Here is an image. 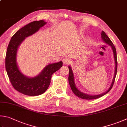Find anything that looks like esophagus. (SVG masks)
Returning a JSON list of instances; mask_svg holds the SVG:
<instances>
[{"label":"esophagus","instance_id":"esophagus-1","mask_svg":"<svg viewBox=\"0 0 127 127\" xmlns=\"http://www.w3.org/2000/svg\"><path fill=\"white\" fill-rule=\"evenodd\" d=\"M63 63L64 64H70L71 63V60L70 59H69L68 58H65L63 59Z\"/></svg>","mask_w":127,"mask_h":127}]
</instances>
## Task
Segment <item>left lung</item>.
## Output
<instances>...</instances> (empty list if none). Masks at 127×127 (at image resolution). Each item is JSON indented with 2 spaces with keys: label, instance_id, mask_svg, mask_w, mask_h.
<instances>
[{
  "label": "left lung",
  "instance_id": "obj_1",
  "mask_svg": "<svg viewBox=\"0 0 127 127\" xmlns=\"http://www.w3.org/2000/svg\"><path fill=\"white\" fill-rule=\"evenodd\" d=\"M101 37L103 41L105 43L108 44L109 46H111L112 50H113V55L114 57V61H115V71H114V75L113 80H112V82L111 83V85L110 86L109 89L106 92L103 93L102 94L98 95H89L87 94H86L83 92H81V91H79L77 87H76L75 83V81H74V76L73 73L72 72V70L71 67L69 66H68V69H69V75H68V82L69 84L71 87V88L72 92H73L74 94L77 95V97L81 98L82 99H97L98 98L101 97L104 95H106V93H108L110 90L112 89V87H113L114 81H115V78L117 75V52H116V49L115 46H114L113 42L111 41V40H110L109 38L108 37V36L106 35V33H105L103 31H102L101 32Z\"/></svg>",
  "mask_w": 127,
  "mask_h": 127
}]
</instances>
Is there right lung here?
<instances>
[{
  "instance_id": "1",
  "label": "right lung",
  "mask_w": 127,
  "mask_h": 127,
  "mask_svg": "<svg viewBox=\"0 0 127 127\" xmlns=\"http://www.w3.org/2000/svg\"><path fill=\"white\" fill-rule=\"evenodd\" d=\"M44 20L34 21L21 28L11 37L6 50L5 68L12 86L23 94L35 96L47 90L54 72L63 66V62L49 64L34 77H28L21 72L16 63V53L19 45L26 37L34 34L46 24Z\"/></svg>"
}]
</instances>
